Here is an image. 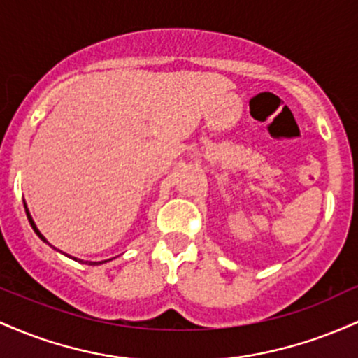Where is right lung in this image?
Returning <instances> with one entry per match:
<instances>
[{
	"label": "right lung",
	"mask_w": 358,
	"mask_h": 358,
	"mask_svg": "<svg viewBox=\"0 0 358 358\" xmlns=\"http://www.w3.org/2000/svg\"><path fill=\"white\" fill-rule=\"evenodd\" d=\"M27 216H28V222H30V224H31V228H34V231L37 233V235L40 236V240H43V242H45V243H49V242H47V240H45V236H43L42 233L38 231L37 224H35L34 220H31V216H30V213H28V210H27ZM74 260H78V259H74ZM79 262H83V260H79ZM103 262H108V260H101V262H86V264H87V266H98V264H103Z\"/></svg>",
	"instance_id": "right-lung-1"
}]
</instances>
